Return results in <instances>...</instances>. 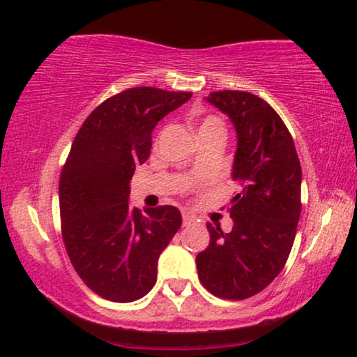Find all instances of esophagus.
Masks as SVG:
<instances>
[{
  "label": "esophagus",
  "mask_w": 357,
  "mask_h": 357,
  "mask_svg": "<svg viewBox=\"0 0 357 357\" xmlns=\"http://www.w3.org/2000/svg\"><path fill=\"white\" fill-rule=\"evenodd\" d=\"M192 221H194V216L190 215L189 211H183V225L184 226H189Z\"/></svg>",
  "instance_id": "obj_1"
}]
</instances>
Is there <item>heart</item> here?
<instances>
[{"label":"heart","mask_w":357,"mask_h":357,"mask_svg":"<svg viewBox=\"0 0 357 357\" xmlns=\"http://www.w3.org/2000/svg\"><path fill=\"white\" fill-rule=\"evenodd\" d=\"M211 130H225V125H222V121H221L220 119H218L216 115L205 116V119L202 120V123H200L199 132L202 135V132L211 131Z\"/></svg>","instance_id":"b5f03b06"}]
</instances>
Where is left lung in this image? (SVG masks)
Wrapping results in <instances>:
<instances>
[{
  "mask_svg": "<svg viewBox=\"0 0 357 357\" xmlns=\"http://www.w3.org/2000/svg\"><path fill=\"white\" fill-rule=\"evenodd\" d=\"M237 131L231 232L206 222L210 245L197 255L202 285L225 300L264 290L289 259L301 215V165L294 137L271 105L247 91L210 93Z\"/></svg>",
  "mask_w": 357,
  "mask_h": 357,
  "instance_id": "obj_1",
  "label": "left lung"
}]
</instances>
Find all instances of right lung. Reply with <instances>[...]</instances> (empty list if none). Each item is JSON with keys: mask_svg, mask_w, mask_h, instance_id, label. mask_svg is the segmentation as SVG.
<instances>
[{"mask_svg": "<svg viewBox=\"0 0 357 357\" xmlns=\"http://www.w3.org/2000/svg\"><path fill=\"white\" fill-rule=\"evenodd\" d=\"M192 93L128 88L79 128L59 181L61 231L70 263L96 295L131 303L157 282L160 253L183 222L176 206L130 208V181L151 155L152 131Z\"/></svg>", "mask_w": 357, "mask_h": 357, "instance_id": "obj_1", "label": "right lung"}]
</instances>
